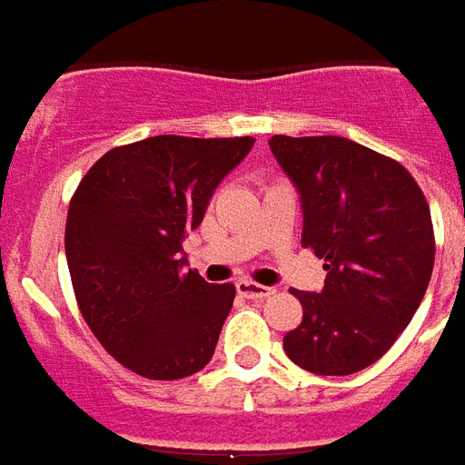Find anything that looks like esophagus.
I'll use <instances>...</instances> for the list:
<instances>
[{
	"label": "esophagus",
	"instance_id": "34e87169",
	"mask_svg": "<svg viewBox=\"0 0 465 465\" xmlns=\"http://www.w3.org/2000/svg\"><path fill=\"white\" fill-rule=\"evenodd\" d=\"M235 290L240 297H247V300H265V297L274 294L272 287H262V284L250 282V280H237Z\"/></svg>",
	"mask_w": 465,
	"mask_h": 465
}]
</instances>
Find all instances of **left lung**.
I'll list each match as a JSON object with an SVG mask.
<instances>
[{"label":"left lung","mask_w":465,"mask_h":465,"mask_svg":"<svg viewBox=\"0 0 465 465\" xmlns=\"http://www.w3.org/2000/svg\"><path fill=\"white\" fill-rule=\"evenodd\" d=\"M270 148L302 198V245L327 270L320 294L292 290L302 322L284 351L312 374L361 371L391 349L429 287V203L401 163L341 135H272Z\"/></svg>","instance_id":"obj_1"}]
</instances>
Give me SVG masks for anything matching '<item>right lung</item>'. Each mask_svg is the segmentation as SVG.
Listing matches in <instances>:
<instances>
[{
    "instance_id": "right-lung-1",
    "label": "right lung",
    "mask_w": 465,
    "mask_h": 465,
    "mask_svg": "<svg viewBox=\"0 0 465 465\" xmlns=\"http://www.w3.org/2000/svg\"><path fill=\"white\" fill-rule=\"evenodd\" d=\"M255 143L153 135L104 153L69 203L66 262L84 320L118 364L153 381L208 364L235 284L183 270V240Z\"/></svg>"
}]
</instances>
